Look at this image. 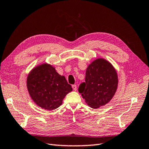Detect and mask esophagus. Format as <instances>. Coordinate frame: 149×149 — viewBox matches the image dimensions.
Masks as SVG:
<instances>
[{"label": "esophagus", "mask_w": 149, "mask_h": 149, "mask_svg": "<svg viewBox=\"0 0 149 149\" xmlns=\"http://www.w3.org/2000/svg\"><path fill=\"white\" fill-rule=\"evenodd\" d=\"M72 88H73L74 91H76V89H77V86H76V84H73V85H72Z\"/></svg>", "instance_id": "esophagus-1"}]
</instances>
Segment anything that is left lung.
Listing matches in <instances>:
<instances>
[{"label":"left lung","instance_id":"8db88e82","mask_svg":"<svg viewBox=\"0 0 149 149\" xmlns=\"http://www.w3.org/2000/svg\"><path fill=\"white\" fill-rule=\"evenodd\" d=\"M118 84V74L114 67L100 58L87 68L85 82L79 84L78 91L90 107L96 109L111 101Z\"/></svg>","mask_w":149,"mask_h":149}]
</instances>
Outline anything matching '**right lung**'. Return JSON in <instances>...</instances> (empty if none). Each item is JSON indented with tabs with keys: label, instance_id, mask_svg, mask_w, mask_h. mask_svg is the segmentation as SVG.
Wrapping results in <instances>:
<instances>
[{
	"label": "right lung",
	"instance_id": "1",
	"mask_svg": "<svg viewBox=\"0 0 149 149\" xmlns=\"http://www.w3.org/2000/svg\"><path fill=\"white\" fill-rule=\"evenodd\" d=\"M29 94L35 104L43 109L52 111L58 108L66 94L72 91L64 76L47 63L32 70L27 78Z\"/></svg>",
	"mask_w": 149,
	"mask_h": 149
}]
</instances>
